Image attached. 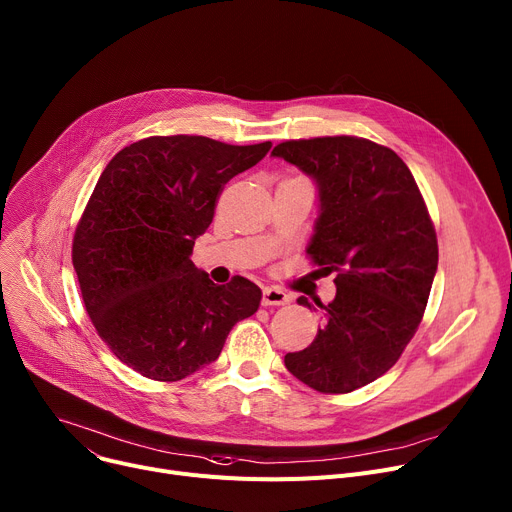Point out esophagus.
<instances>
[{"label":"esophagus","instance_id":"esophagus-1","mask_svg":"<svg viewBox=\"0 0 512 512\" xmlns=\"http://www.w3.org/2000/svg\"><path fill=\"white\" fill-rule=\"evenodd\" d=\"M288 300H290L288 294H286L284 290L276 288V286L263 288V298H261V304H263V306H271V304L282 306V304H288Z\"/></svg>","mask_w":512,"mask_h":512}]
</instances>
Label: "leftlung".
Instances as JSON below:
<instances>
[{
	"instance_id": "left-lung-1",
	"label": "left lung",
	"mask_w": 512,
	"mask_h": 512,
	"mask_svg": "<svg viewBox=\"0 0 512 512\" xmlns=\"http://www.w3.org/2000/svg\"><path fill=\"white\" fill-rule=\"evenodd\" d=\"M271 154L315 179L321 210L306 253L337 286L329 304L315 300L323 327L313 344L284 362L315 391L350 393L383 377L418 331L438 265L434 224L391 148L333 135Z\"/></svg>"
}]
</instances>
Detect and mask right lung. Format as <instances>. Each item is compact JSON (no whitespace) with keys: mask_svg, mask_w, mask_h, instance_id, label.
<instances>
[{"mask_svg":"<svg viewBox=\"0 0 512 512\" xmlns=\"http://www.w3.org/2000/svg\"><path fill=\"white\" fill-rule=\"evenodd\" d=\"M271 142L230 146L203 135H152L113 156L78 222L72 261L102 342L152 381L212 364L261 290L234 276L214 284L193 265L224 185Z\"/></svg>","mask_w":512,"mask_h":512,"instance_id":"right-lung-1","label":"right lung"}]
</instances>
